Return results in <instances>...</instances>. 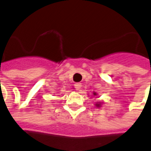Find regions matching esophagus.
<instances>
[{"instance_id": "esophagus-1", "label": "esophagus", "mask_w": 151, "mask_h": 151, "mask_svg": "<svg viewBox=\"0 0 151 151\" xmlns=\"http://www.w3.org/2000/svg\"><path fill=\"white\" fill-rule=\"evenodd\" d=\"M82 87V84L81 83H76V84H75V88H76V90H80V88Z\"/></svg>"}]
</instances>
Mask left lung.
I'll use <instances>...</instances> for the list:
<instances>
[{
    "label": "left lung",
    "mask_w": 151,
    "mask_h": 151,
    "mask_svg": "<svg viewBox=\"0 0 151 151\" xmlns=\"http://www.w3.org/2000/svg\"><path fill=\"white\" fill-rule=\"evenodd\" d=\"M93 95H94V96H96V93H93ZM101 104H102V102H96V104H95V106H96V107H97V108H100V107H101Z\"/></svg>",
    "instance_id": "obj_1"
}]
</instances>
